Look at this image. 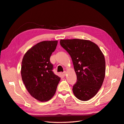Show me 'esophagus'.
Wrapping results in <instances>:
<instances>
[{
    "label": "esophagus",
    "mask_w": 124,
    "mask_h": 124,
    "mask_svg": "<svg viewBox=\"0 0 124 124\" xmlns=\"http://www.w3.org/2000/svg\"><path fill=\"white\" fill-rule=\"evenodd\" d=\"M66 74H67V73H66V71H64V72H62V75H63V76H64V77H65V76H66Z\"/></svg>",
    "instance_id": "1"
}]
</instances>
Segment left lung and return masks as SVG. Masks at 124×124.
<instances>
[{
    "label": "left lung",
    "instance_id": "obj_1",
    "mask_svg": "<svg viewBox=\"0 0 124 124\" xmlns=\"http://www.w3.org/2000/svg\"><path fill=\"white\" fill-rule=\"evenodd\" d=\"M61 46L70 55L77 80L72 88L77 98L87 101L102 85L106 72L104 56L97 44L83 39L61 40Z\"/></svg>",
    "mask_w": 124,
    "mask_h": 124
}]
</instances>
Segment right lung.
<instances>
[{
  "label": "right lung",
  "mask_w": 124,
  "mask_h": 124,
  "mask_svg": "<svg viewBox=\"0 0 124 124\" xmlns=\"http://www.w3.org/2000/svg\"><path fill=\"white\" fill-rule=\"evenodd\" d=\"M57 43V41H44L37 43L26 52L22 60V80L31 95L41 102L53 97L61 80L53 72L50 60Z\"/></svg>",
  "instance_id": "right-lung-1"
}]
</instances>
